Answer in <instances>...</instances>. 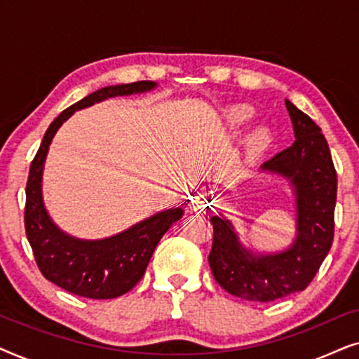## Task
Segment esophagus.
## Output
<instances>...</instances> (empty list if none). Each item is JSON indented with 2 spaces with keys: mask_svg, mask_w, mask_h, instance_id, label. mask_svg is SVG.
I'll list each match as a JSON object with an SVG mask.
<instances>
[{
  "mask_svg": "<svg viewBox=\"0 0 359 359\" xmlns=\"http://www.w3.org/2000/svg\"><path fill=\"white\" fill-rule=\"evenodd\" d=\"M198 208H199V212H204V210H205V204L201 203V204L198 205Z\"/></svg>",
  "mask_w": 359,
  "mask_h": 359,
  "instance_id": "1",
  "label": "esophagus"
}]
</instances>
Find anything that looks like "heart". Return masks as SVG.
<instances>
[{
	"instance_id": "b5f03b06",
	"label": "heart",
	"mask_w": 359,
	"mask_h": 359,
	"mask_svg": "<svg viewBox=\"0 0 359 359\" xmlns=\"http://www.w3.org/2000/svg\"><path fill=\"white\" fill-rule=\"evenodd\" d=\"M227 117H229V122L233 127H242L245 124H248L250 119H252L253 111L250 109L248 106H233L227 111ZM266 144H268V134L264 129H257L248 139V145L252 147L253 150L263 149Z\"/></svg>"
}]
</instances>
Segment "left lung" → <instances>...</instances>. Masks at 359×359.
<instances>
[{
	"instance_id": "obj_1",
	"label": "left lung",
	"mask_w": 359,
	"mask_h": 359,
	"mask_svg": "<svg viewBox=\"0 0 359 359\" xmlns=\"http://www.w3.org/2000/svg\"><path fill=\"white\" fill-rule=\"evenodd\" d=\"M294 144L262 165L263 171L286 178L296 196V238L276 253H253L238 240L224 214L212 215L209 264L215 281L232 296L271 302L304 291L330 252L335 230L337 171L322 129L286 100Z\"/></svg>"
}]
</instances>
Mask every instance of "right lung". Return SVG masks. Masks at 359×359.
<instances>
[{
	"instance_id": "add662e5",
	"label": "right lung",
	"mask_w": 359,
	"mask_h": 359,
	"mask_svg": "<svg viewBox=\"0 0 359 359\" xmlns=\"http://www.w3.org/2000/svg\"><path fill=\"white\" fill-rule=\"evenodd\" d=\"M155 81L101 88L68 107L48 126L34 156L26 184L24 225L34 258L43 278L65 291L88 299H114L129 292L149 266L160 238L183 217L184 209L161 210L124 232L102 240H80L57 227L42 199V173L48 145L60 126L78 109L114 96L154 90Z\"/></svg>"
}]
</instances>
